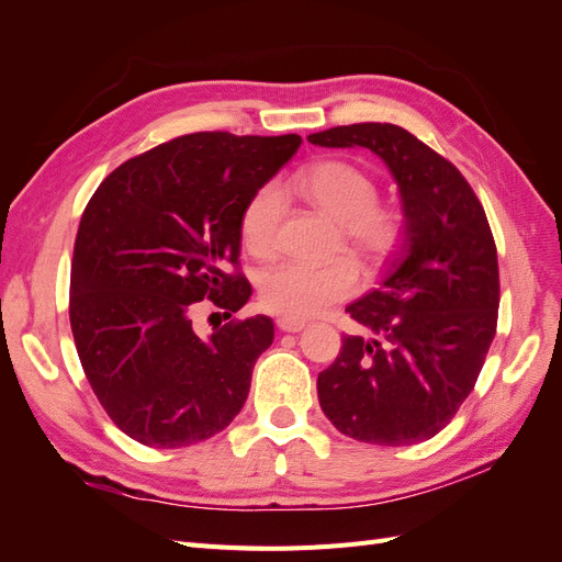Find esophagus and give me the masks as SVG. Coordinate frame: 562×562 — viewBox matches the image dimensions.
Returning a JSON list of instances; mask_svg holds the SVG:
<instances>
[{"label":"esophagus","mask_w":562,"mask_h":562,"mask_svg":"<svg viewBox=\"0 0 562 562\" xmlns=\"http://www.w3.org/2000/svg\"><path fill=\"white\" fill-rule=\"evenodd\" d=\"M277 326H279V330H283V333H300V330H304V323H302V321L288 318V316H281V318L277 321Z\"/></svg>","instance_id":"obj_1"}]
</instances>
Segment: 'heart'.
I'll return each instance as SVG.
<instances>
[{"label":"heart","instance_id":"heart-1","mask_svg":"<svg viewBox=\"0 0 562 562\" xmlns=\"http://www.w3.org/2000/svg\"><path fill=\"white\" fill-rule=\"evenodd\" d=\"M293 184L316 209L333 215L345 246L366 265H380L396 248L403 220L396 209L378 201V184L359 166L321 161L295 176ZM285 211L281 184L258 187L241 211V239L255 258L279 248ZM359 291V271L347 258L330 262L288 260L267 269L260 279L262 307L288 318H314Z\"/></svg>","mask_w":562,"mask_h":562}]
</instances>
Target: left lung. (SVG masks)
I'll return each instance as SVG.
<instances>
[{"instance_id": "1", "label": "left lung", "mask_w": 562, "mask_h": 562, "mask_svg": "<svg viewBox=\"0 0 562 562\" xmlns=\"http://www.w3.org/2000/svg\"><path fill=\"white\" fill-rule=\"evenodd\" d=\"M307 140L378 155L405 217L384 281L347 307L370 337H342L318 375V403L361 443H422L467 401L497 333L499 267L485 211L464 176L401 126H335Z\"/></svg>"}]
</instances>
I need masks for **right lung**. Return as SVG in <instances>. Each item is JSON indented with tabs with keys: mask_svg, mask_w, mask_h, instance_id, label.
Masks as SVG:
<instances>
[{
	"mask_svg": "<svg viewBox=\"0 0 562 562\" xmlns=\"http://www.w3.org/2000/svg\"><path fill=\"white\" fill-rule=\"evenodd\" d=\"M302 138L203 131L112 171L81 215L70 326L110 419L143 446L173 450L223 431L246 403L252 366L274 339L267 316L201 337L196 302L239 312L241 211Z\"/></svg>",
	"mask_w": 562,
	"mask_h": 562,
	"instance_id": "1",
	"label": "right lung"
}]
</instances>
